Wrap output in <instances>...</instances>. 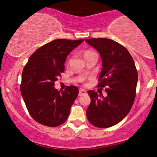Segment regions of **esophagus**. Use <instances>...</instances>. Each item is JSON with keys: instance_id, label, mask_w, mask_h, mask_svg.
Returning a JSON list of instances; mask_svg holds the SVG:
<instances>
[{"instance_id": "34e87169", "label": "esophagus", "mask_w": 157, "mask_h": 157, "mask_svg": "<svg viewBox=\"0 0 157 157\" xmlns=\"http://www.w3.org/2000/svg\"><path fill=\"white\" fill-rule=\"evenodd\" d=\"M86 94V91L84 89H79V93H78V95L79 96H83V95H84V94Z\"/></svg>"}]
</instances>
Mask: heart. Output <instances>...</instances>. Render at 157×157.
I'll return each instance as SVG.
<instances>
[{"instance_id":"b5f03b06","label":"heart","mask_w":157,"mask_h":157,"mask_svg":"<svg viewBox=\"0 0 157 157\" xmlns=\"http://www.w3.org/2000/svg\"><path fill=\"white\" fill-rule=\"evenodd\" d=\"M93 53H94V52H93V51H84V53H83V56H84V58H86V56H88L93 54Z\"/></svg>"}]
</instances>
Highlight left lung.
<instances>
[{
	"mask_svg": "<svg viewBox=\"0 0 157 157\" xmlns=\"http://www.w3.org/2000/svg\"><path fill=\"white\" fill-rule=\"evenodd\" d=\"M85 41L101 58L98 86L107 87L105 97L93 90L88 91L91 103L86 110L87 119L96 127H111L126 117L134 104L138 81L136 66L127 49L114 40L99 38Z\"/></svg>",
	"mask_w": 157,
	"mask_h": 157,
	"instance_id": "1",
	"label": "left lung"
}]
</instances>
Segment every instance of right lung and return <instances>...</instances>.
<instances>
[{
    "mask_svg": "<svg viewBox=\"0 0 157 157\" xmlns=\"http://www.w3.org/2000/svg\"><path fill=\"white\" fill-rule=\"evenodd\" d=\"M83 41L52 40L38 48L29 58L22 73L21 92L28 111L38 123L54 127L67 119L78 89L70 86L59 91L54 82L64 71L68 55Z\"/></svg>",
    "mask_w": 157,
    "mask_h": 157,
    "instance_id": "obj_1",
    "label": "right lung"
}]
</instances>
